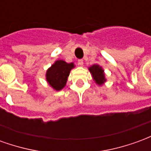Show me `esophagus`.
<instances>
[{"instance_id": "esophagus-1", "label": "esophagus", "mask_w": 151, "mask_h": 151, "mask_svg": "<svg viewBox=\"0 0 151 151\" xmlns=\"http://www.w3.org/2000/svg\"><path fill=\"white\" fill-rule=\"evenodd\" d=\"M78 65L80 66L83 65V60H82V59H79L78 60Z\"/></svg>"}]
</instances>
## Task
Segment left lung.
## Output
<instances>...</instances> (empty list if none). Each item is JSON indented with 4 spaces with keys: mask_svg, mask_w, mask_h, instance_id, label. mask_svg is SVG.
<instances>
[{
    "mask_svg": "<svg viewBox=\"0 0 151 151\" xmlns=\"http://www.w3.org/2000/svg\"><path fill=\"white\" fill-rule=\"evenodd\" d=\"M89 70L92 74V77H93L94 80L98 85L100 86L104 83L106 79H105L104 69H102V67H100L98 65H94L91 66L89 68Z\"/></svg>",
    "mask_w": 151,
    "mask_h": 151,
    "instance_id": "obj_1",
    "label": "left lung"
}]
</instances>
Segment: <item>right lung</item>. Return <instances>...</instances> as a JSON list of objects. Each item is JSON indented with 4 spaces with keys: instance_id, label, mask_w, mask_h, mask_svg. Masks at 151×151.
Returning <instances> with one entry per match:
<instances>
[{
    "instance_id": "1",
    "label": "right lung",
    "mask_w": 151,
    "mask_h": 151,
    "mask_svg": "<svg viewBox=\"0 0 151 151\" xmlns=\"http://www.w3.org/2000/svg\"><path fill=\"white\" fill-rule=\"evenodd\" d=\"M74 67L73 63H66L64 60H56L47 69L46 79L54 90L60 91L65 86L70 70Z\"/></svg>"
}]
</instances>
